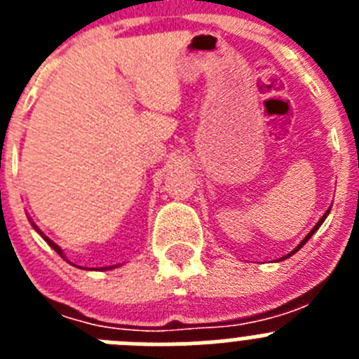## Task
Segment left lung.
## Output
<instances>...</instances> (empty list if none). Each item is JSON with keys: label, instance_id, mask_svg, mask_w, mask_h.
I'll return each mask as SVG.
<instances>
[{"label": "left lung", "instance_id": "1", "mask_svg": "<svg viewBox=\"0 0 359 359\" xmlns=\"http://www.w3.org/2000/svg\"><path fill=\"white\" fill-rule=\"evenodd\" d=\"M329 210H331V208H329ZM329 210H327V212H325V214H323V215H322V219H320L318 223H316V224H315V228H313V230H311V231H309V233H307V236H306V237H304V241H302V243L298 244V246H297V248H294V250H293V252H291V253H287V255H286V257H284V259H287V257H291V255H293V253H297V252H298V250L302 248L304 244H306V243H307V241H309V239H311V236H313V233H315V231H316V230H318V228H320V224H322V223H323V221H325V217H327Z\"/></svg>", "mask_w": 359, "mask_h": 359}]
</instances>
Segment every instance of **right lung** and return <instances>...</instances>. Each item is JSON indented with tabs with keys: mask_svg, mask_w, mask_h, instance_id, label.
Wrapping results in <instances>:
<instances>
[{
	"mask_svg": "<svg viewBox=\"0 0 359 359\" xmlns=\"http://www.w3.org/2000/svg\"><path fill=\"white\" fill-rule=\"evenodd\" d=\"M36 230H37V228H36ZM37 231H39V230H37ZM39 233H41V231H39ZM44 237V236H43ZM44 241H46V243H48L50 244V246H52V248L53 250H55V252L57 253H59V255H61V257H65V255H62V250L61 248H59V246H57V244L55 243H52V241H50V239H46V237H44ZM111 268H113V266H111ZM102 269H107V268H102Z\"/></svg>",
	"mask_w": 359,
	"mask_h": 359,
	"instance_id": "1",
	"label": "right lung"
}]
</instances>
